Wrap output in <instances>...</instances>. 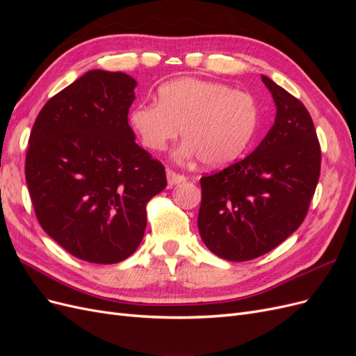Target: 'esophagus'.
Returning a JSON list of instances; mask_svg holds the SVG:
<instances>
[{"label":"esophagus","mask_w":356,"mask_h":356,"mask_svg":"<svg viewBox=\"0 0 356 356\" xmlns=\"http://www.w3.org/2000/svg\"><path fill=\"white\" fill-rule=\"evenodd\" d=\"M166 178H168V182H169L170 186L181 184V182H184L187 179L184 175L177 174V172H174V170H168L166 172Z\"/></svg>","instance_id":"esophagus-1"}]
</instances>
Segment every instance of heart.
I'll use <instances>...</instances> for the list:
<instances>
[{"label": "heart", "mask_w": 356, "mask_h": 356, "mask_svg": "<svg viewBox=\"0 0 356 356\" xmlns=\"http://www.w3.org/2000/svg\"><path fill=\"white\" fill-rule=\"evenodd\" d=\"M258 104L252 95L232 86L181 79L161 86L157 102L138 104L129 120L145 147L161 152L181 134L179 160L199 156L203 165L222 166L238 159L258 127Z\"/></svg>", "instance_id": "obj_1"}]
</instances>
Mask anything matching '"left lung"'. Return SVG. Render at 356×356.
I'll use <instances>...</instances> for the list:
<instances>
[{"label": "left lung", "mask_w": 356, "mask_h": 356, "mask_svg": "<svg viewBox=\"0 0 356 356\" xmlns=\"http://www.w3.org/2000/svg\"><path fill=\"white\" fill-rule=\"evenodd\" d=\"M275 124L245 159L200 178L197 227L208 250L248 261L282 243L303 222L321 172V145L306 106L266 75Z\"/></svg>", "instance_id": "1"}]
</instances>
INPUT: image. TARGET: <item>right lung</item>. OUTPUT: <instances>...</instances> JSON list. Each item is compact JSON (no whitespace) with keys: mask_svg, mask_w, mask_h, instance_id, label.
Wrapping results in <instances>:
<instances>
[{"mask_svg":"<svg viewBox=\"0 0 356 356\" xmlns=\"http://www.w3.org/2000/svg\"><path fill=\"white\" fill-rule=\"evenodd\" d=\"M136 81L88 71L50 98L29 135L25 177L37 220L80 260L114 264L144 238L147 203L165 168L135 143L127 114Z\"/></svg>","mask_w":356,"mask_h":356,"instance_id":"1","label":"right lung"}]
</instances>
